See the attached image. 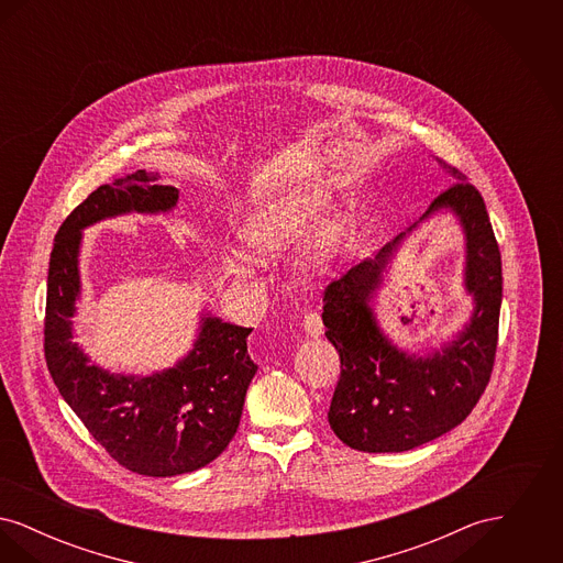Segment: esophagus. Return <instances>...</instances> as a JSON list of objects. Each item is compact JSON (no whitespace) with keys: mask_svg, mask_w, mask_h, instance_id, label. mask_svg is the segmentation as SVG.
<instances>
[{"mask_svg":"<svg viewBox=\"0 0 563 563\" xmlns=\"http://www.w3.org/2000/svg\"><path fill=\"white\" fill-rule=\"evenodd\" d=\"M303 331L310 335V338H319L322 333V321H321V314L319 312H314V310H310V312H306L303 314Z\"/></svg>","mask_w":563,"mask_h":563,"instance_id":"1","label":"esophagus"}]
</instances>
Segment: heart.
Here are the masks:
<instances>
[{"instance_id":"obj_1","label":"heart","mask_w":563,"mask_h":563,"mask_svg":"<svg viewBox=\"0 0 563 563\" xmlns=\"http://www.w3.org/2000/svg\"><path fill=\"white\" fill-rule=\"evenodd\" d=\"M294 213H280L278 211V213L269 214V217H266V221H262L257 225V242H266V244L272 242L274 244V242L283 241L285 236H289L294 232ZM338 236H340V225L329 223L321 234L317 257H324L333 249V244L338 242ZM225 266L234 274H246V269H249L246 264L242 260H236V257H228Z\"/></svg>"}]
</instances>
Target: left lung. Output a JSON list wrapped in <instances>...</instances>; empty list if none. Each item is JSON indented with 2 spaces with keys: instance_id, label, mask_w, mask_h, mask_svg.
I'll return each instance as SVG.
<instances>
[{
  "instance_id": "left-lung-1",
  "label": "left lung",
  "mask_w": 563,
  "mask_h": 563,
  "mask_svg": "<svg viewBox=\"0 0 563 563\" xmlns=\"http://www.w3.org/2000/svg\"><path fill=\"white\" fill-rule=\"evenodd\" d=\"M437 162L457 181L434 198L422 219L441 209L457 217L466 239L464 287L475 301L471 321L455 340L418 356L397 349L375 321L372 299L386 266L418 223L331 280L322 295L324 335L342 363L329 424L358 452H407L455 429L479 401L494 369L503 301L500 249L482 194L457 168Z\"/></svg>"
}]
</instances>
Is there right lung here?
Instances as JSON below:
<instances>
[{"label": "right lung", "instance_id": "right-lung-1", "mask_svg": "<svg viewBox=\"0 0 563 563\" xmlns=\"http://www.w3.org/2000/svg\"><path fill=\"white\" fill-rule=\"evenodd\" d=\"M179 189L136 170L95 189L56 232L44 322L46 365L60 397L118 464L145 477L198 471L221 454L241 424L257 365L246 352L253 329L202 314L198 338L175 367L136 377L109 374L74 342L80 299L81 230L109 217L168 213Z\"/></svg>", "mask_w": 563, "mask_h": 563}]
</instances>
